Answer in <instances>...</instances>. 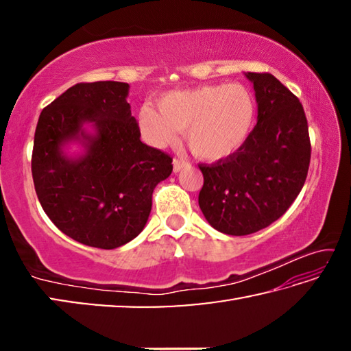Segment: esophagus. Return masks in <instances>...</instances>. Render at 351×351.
<instances>
[{
  "label": "esophagus",
  "mask_w": 351,
  "mask_h": 351,
  "mask_svg": "<svg viewBox=\"0 0 351 351\" xmlns=\"http://www.w3.org/2000/svg\"><path fill=\"white\" fill-rule=\"evenodd\" d=\"M189 162L187 161H182V159H173V171L178 173V171H181L184 167H187Z\"/></svg>",
  "instance_id": "esophagus-1"
}]
</instances>
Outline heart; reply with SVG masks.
<instances>
[{"instance_id": "1", "label": "heart", "mask_w": 351, "mask_h": 351, "mask_svg": "<svg viewBox=\"0 0 351 351\" xmlns=\"http://www.w3.org/2000/svg\"><path fill=\"white\" fill-rule=\"evenodd\" d=\"M255 119L252 93L239 83H217L164 94L158 110L145 105L139 111L142 138L153 147H165L182 132L195 156L223 161L240 150Z\"/></svg>"}]
</instances>
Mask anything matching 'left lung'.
Instances as JSON below:
<instances>
[{
	"instance_id": "left-lung-1",
	"label": "left lung",
	"mask_w": 351,
	"mask_h": 351,
	"mask_svg": "<svg viewBox=\"0 0 351 351\" xmlns=\"http://www.w3.org/2000/svg\"><path fill=\"white\" fill-rule=\"evenodd\" d=\"M254 85L257 125L232 156L199 165L198 204L228 235H249L280 218L304 187L311 144L304 106L274 75L246 73Z\"/></svg>"
}]
</instances>
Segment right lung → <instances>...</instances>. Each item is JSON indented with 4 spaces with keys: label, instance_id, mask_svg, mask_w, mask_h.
I'll return each mask as SVG.
<instances>
[{
    "label": "right lung",
    "instance_id": "obj_1",
    "mask_svg": "<svg viewBox=\"0 0 351 351\" xmlns=\"http://www.w3.org/2000/svg\"><path fill=\"white\" fill-rule=\"evenodd\" d=\"M123 82L77 83L38 117L32 150L35 192L46 215L82 245L114 249L136 239L171 158L141 142ZM93 128L88 132L86 125ZM84 152L69 157L66 145Z\"/></svg>",
    "mask_w": 351,
    "mask_h": 351
}]
</instances>
